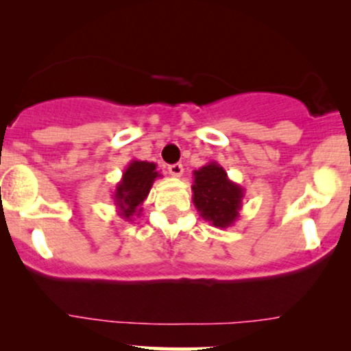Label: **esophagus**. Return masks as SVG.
Wrapping results in <instances>:
<instances>
[{"mask_svg": "<svg viewBox=\"0 0 351 351\" xmlns=\"http://www.w3.org/2000/svg\"><path fill=\"white\" fill-rule=\"evenodd\" d=\"M168 171H170V175L175 176V178H180V176L183 175V165L181 163L170 165V167H168Z\"/></svg>", "mask_w": 351, "mask_h": 351, "instance_id": "obj_1", "label": "esophagus"}]
</instances>
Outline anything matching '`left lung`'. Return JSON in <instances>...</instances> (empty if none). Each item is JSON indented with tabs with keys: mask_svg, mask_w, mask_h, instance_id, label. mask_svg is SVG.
<instances>
[{
	"mask_svg": "<svg viewBox=\"0 0 351 351\" xmlns=\"http://www.w3.org/2000/svg\"><path fill=\"white\" fill-rule=\"evenodd\" d=\"M193 203L199 216L215 228L226 229L239 219L244 188L229 180L219 163L209 162L193 171Z\"/></svg>",
	"mask_w": 351,
	"mask_h": 351,
	"instance_id": "1",
	"label": "left lung"
}]
</instances>
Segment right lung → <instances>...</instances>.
<instances>
[{"mask_svg": "<svg viewBox=\"0 0 351 351\" xmlns=\"http://www.w3.org/2000/svg\"><path fill=\"white\" fill-rule=\"evenodd\" d=\"M156 178H162V175L156 171L155 163L132 160L112 193L117 215L125 221H134L142 215V204Z\"/></svg>", "mask_w": 351, "mask_h": 351, "instance_id": "obj_1", "label": "right lung"}]
</instances>
